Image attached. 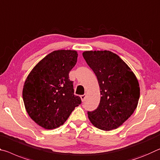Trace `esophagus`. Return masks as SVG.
<instances>
[{"instance_id": "34e87169", "label": "esophagus", "mask_w": 160, "mask_h": 160, "mask_svg": "<svg viewBox=\"0 0 160 160\" xmlns=\"http://www.w3.org/2000/svg\"><path fill=\"white\" fill-rule=\"evenodd\" d=\"M86 97V94H83V95H82V96H81V98H82V101H85Z\"/></svg>"}]
</instances>
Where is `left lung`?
Wrapping results in <instances>:
<instances>
[{"mask_svg": "<svg viewBox=\"0 0 160 160\" xmlns=\"http://www.w3.org/2000/svg\"><path fill=\"white\" fill-rule=\"evenodd\" d=\"M83 57L97 77L101 101L88 111L94 126L108 131L120 126L131 116L140 98L138 81L130 68L113 52L85 51Z\"/></svg>", "mask_w": 160, "mask_h": 160, "instance_id": "obj_1", "label": "left lung"}]
</instances>
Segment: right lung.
<instances>
[{
	"label": "right lung",
	"instance_id": "1",
	"mask_svg": "<svg viewBox=\"0 0 160 160\" xmlns=\"http://www.w3.org/2000/svg\"><path fill=\"white\" fill-rule=\"evenodd\" d=\"M75 50H56L33 68L26 78L22 98L26 111L37 124L52 130L64 123L82 103L74 95L69 74L77 62Z\"/></svg>",
	"mask_w": 160,
	"mask_h": 160
}]
</instances>
